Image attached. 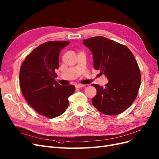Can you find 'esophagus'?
Segmentation results:
<instances>
[{
	"instance_id": "esophagus-1",
	"label": "esophagus",
	"mask_w": 159,
	"mask_h": 159,
	"mask_svg": "<svg viewBox=\"0 0 159 159\" xmlns=\"http://www.w3.org/2000/svg\"><path fill=\"white\" fill-rule=\"evenodd\" d=\"M84 85H82V84H76L75 85V88H83L84 87Z\"/></svg>"
}]
</instances>
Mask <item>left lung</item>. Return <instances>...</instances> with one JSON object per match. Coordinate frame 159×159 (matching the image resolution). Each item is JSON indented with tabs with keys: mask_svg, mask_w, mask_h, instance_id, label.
<instances>
[{
	"mask_svg": "<svg viewBox=\"0 0 159 159\" xmlns=\"http://www.w3.org/2000/svg\"><path fill=\"white\" fill-rule=\"evenodd\" d=\"M93 54V66L107 77L105 87L92 84L97 94L92 104L105 115L121 113L132 105L140 88L141 75L133 53L126 46L103 36L84 40Z\"/></svg>",
	"mask_w": 159,
	"mask_h": 159,
	"instance_id": "8db88e82",
	"label": "left lung"
}]
</instances>
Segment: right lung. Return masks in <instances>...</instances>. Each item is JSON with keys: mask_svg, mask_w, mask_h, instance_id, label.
Returning <instances> with one entry per match:
<instances>
[{"mask_svg": "<svg viewBox=\"0 0 159 159\" xmlns=\"http://www.w3.org/2000/svg\"><path fill=\"white\" fill-rule=\"evenodd\" d=\"M69 41H50L34 49L23 61L20 87L26 102L37 113L48 118L63 114L75 86H62L55 80L59 68V54Z\"/></svg>", "mask_w": 159, "mask_h": 159, "instance_id": "obj_1", "label": "right lung"}]
</instances>
